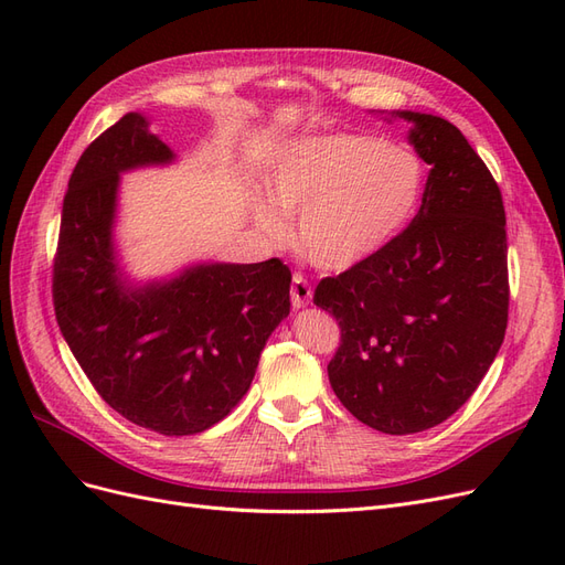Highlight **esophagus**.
Returning a JSON list of instances; mask_svg holds the SVG:
<instances>
[{
	"label": "esophagus",
	"mask_w": 565,
	"mask_h": 565,
	"mask_svg": "<svg viewBox=\"0 0 565 565\" xmlns=\"http://www.w3.org/2000/svg\"><path fill=\"white\" fill-rule=\"evenodd\" d=\"M289 297H292V306L295 309H303V306H309L313 299V289L306 280L301 273H295L292 276V287H289Z\"/></svg>",
	"instance_id": "obj_1"
}]
</instances>
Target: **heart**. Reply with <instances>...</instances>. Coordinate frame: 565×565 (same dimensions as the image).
Wrapping results in <instances>:
<instances>
[{
	"mask_svg": "<svg viewBox=\"0 0 565 565\" xmlns=\"http://www.w3.org/2000/svg\"><path fill=\"white\" fill-rule=\"evenodd\" d=\"M268 188L284 214H299L297 243L306 259L324 270H347L384 249L413 221L426 169L417 152L386 146L377 136L328 134L289 148ZM277 211L268 202L256 204V224L273 241L287 233Z\"/></svg>",
	"mask_w": 565,
	"mask_h": 565,
	"instance_id": "heart-1",
	"label": "heart"
}]
</instances>
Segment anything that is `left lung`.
I'll list each match as a JSON object with an SVG mask.
<instances>
[{"instance_id": "1", "label": "left lung", "mask_w": 565, "mask_h": 565, "mask_svg": "<svg viewBox=\"0 0 565 565\" xmlns=\"http://www.w3.org/2000/svg\"><path fill=\"white\" fill-rule=\"evenodd\" d=\"M407 119L431 164L422 207L370 259L322 278L313 301L341 328L328 365L349 413L391 436L417 434L465 405L498 355L509 318L500 185L455 125Z\"/></svg>"}]
</instances>
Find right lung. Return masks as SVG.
Returning a JSON list of instances; mask_svg holds the SVG:
<instances>
[{"label": "right lung", "instance_id": "1", "mask_svg": "<svg viewBox=\"0 0 565 565\" xmlns=\"http://www.w3.org/2000/svg\"><path fill=\"white\" fill-rule=\"evenodd\" d=\"M172 160L139 113L82 152L63 200L54 309L115 413L162 436H193L247 393L266 339L289 313L292 273L280 259L198 264L172 280L129 285L113 245L119 174Z\"/></svg>", "mask_w": 565, "mask_h": 565}]
</instances>
